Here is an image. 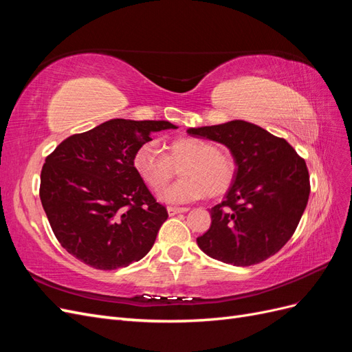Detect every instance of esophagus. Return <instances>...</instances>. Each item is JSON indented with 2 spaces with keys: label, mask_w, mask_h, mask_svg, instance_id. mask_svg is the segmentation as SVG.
Masks as SVG:
<instances>
[{
  "label": "esophagus",
  "mask_w": 352,
  "mask_h": 352,
  "mask_svg": "<svg viewBox=\"0 0 352 352\" xmlns=\"http://www.w3.org/2000/svg\"><path fill=\"white\" fill-rule=\"evenodd\" d=\"M189 208L186 207H167V212L168 216H176L179 212H186Z\"/></svg>",
  "instance_id": "obj_1"
}]
</instances>
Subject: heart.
Listing matches in <instances>:
<instances>
[{"mask_svg": "<svg viewBox=\"0 0 352 352\" xmlns=\"http://www.w3.org/2000/svg\"><path fill=\"white\" fill-rule=\"evenodd\" d=\"M167 155L155 142H145L133 155V168L154 190H162L180 167L177 184L167 188L162 199L170 204H185L207 194L220 197L235 182L236 163L233 157L217 150V145L201 138H177L167 146Z\"/></svg>", "mask_w": 352, "mask_h": 352, "instance_id": "obj_1", "label": "heart"}]
</instances>
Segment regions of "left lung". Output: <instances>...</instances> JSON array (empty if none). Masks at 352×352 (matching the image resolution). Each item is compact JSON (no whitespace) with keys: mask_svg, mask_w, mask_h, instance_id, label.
Listing matches in <instances>:
<instances>
[{"mask_svg":"<svg viewBox=\"0 0 352 352\" xmlns=\"http://www.w3.org/2000/svg\"><path fill=\"white\" fill-rule=\"evenodd\" d=\"M190 136L226 145L235 182L210 210L211 226L197 238L211 258L238 267L267 260L291 239L310 195L304 158L283 138L243 120L189 127Z\"/></svg>","mask_w":352,"mask_h":352,"instance_id":"1","label":"left lung"}]
</instances>
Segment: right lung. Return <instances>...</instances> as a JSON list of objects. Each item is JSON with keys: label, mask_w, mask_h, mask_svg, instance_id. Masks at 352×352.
I'll return each mask as SVG.
<instances>
[{"label": "right lung", "mask_w": 352, "mask_h": 352, "mask_svg": "<svg viewBox=\"0 0 352 352\" xmlns=\"http://www.w3.org/2000/svg\"><path fill=\"white\" fill-rule=\"evenodd\" d=\"M166 120L111 119L69 136L42 167L39 197L56 238L98 270L144 258L168 214L133 168V155Z\"/></svg>", "instance_id": "1"}]
</instances>
